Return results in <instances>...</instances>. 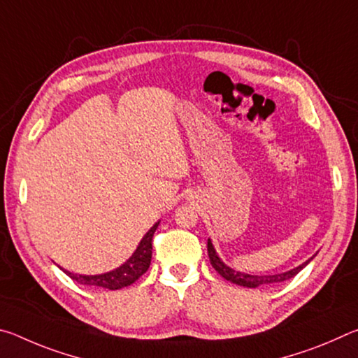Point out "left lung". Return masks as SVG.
Segmentation results:
<instances>
[{"label":"left lung","mask_w":358,"mask_h":358,"mask_svg":"<svg viewBox=\"0 0 358 358\" xmlns=\"http://www.w3.org/2000/svg\"><path fill=\"white\" fill-rule=\"evenodd\" d=\"M207 250H208V257H210V262L213 265V268L220 273L224 280H227L234 284H238V286H243V287H252L256 289L259 286H266V284H275V282H282L286 280H290V278H294L296 273L301 268H305V266L311 262V259H308L306 262H303L301 265L295 266V268L286 271V273H276V275H265V276H260V275H248V273H241V271H237L234 268H230L229 265H226L217 256L213 243H211V240L208 238V243H207Z\"/></svg>","instance_id":"8db88e82"}]
</instances>
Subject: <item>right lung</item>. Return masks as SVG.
Masks as SVG:
<instances>
[{
  "label": "right lung",
  "instance_id": "add662e5",
  "mask_svg": "<svg viewBox=\"0 0 358 358\" xmlns=\"http://www.w3.org/2000/svg\"><path fill=\"white\" fill-rule=\"evenodd\" d=\"M157 226H159V221H157L153 227H151L145 237L141 240L137 250L134 254L126 260L123 265H120L118 268L112 271H107V273L102 275H77L71 273V271L62 268L66 275H68L71 280L77 281L78 284H83V286H94V287H104L108 290H117L121 287L131 286L132 282H136L138 278H141L145 271L148 270L151 264V251H153V235L156 232Z\"/></svg>",
  "mask_w": 358,
  "mask_h": 358
}]
</instances>
